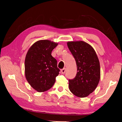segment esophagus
Returning <instances> with one entry per match:
<instances>
[{"label":"esophagus","mask_w":122,"mask_h":122,"mask_svg":"<svg viewBox=\"0 0 122 122\" xmlns=\"http://www.w3.org/2000/svg\"><path fill=\"white\" fill-rule=\"evenodd\" d=\"M66 72V68H64L61 70V74H65Z\"/></svg>","instance_id":"esophagus-1"}]
</instances>
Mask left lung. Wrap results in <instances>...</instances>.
I'll list each match as a JSON object with an SVG mask.
<instances>
[{"instance_id":"1","label":"left lung","mask_w":122,"mask_h":122,"mask_svg":"<svg viewBox=\"0 0 122 122\" xmlns=\"http://www.w3.org/2000/svg\"><path fill=\"white\" fill-rule=\"evenodd\" d=\"M67 45L77 69L75 78L69 80V90L77 97H87L96 89L100 78L99 59L93 48L86 42H68Z\"/></svg>"}]
</instances>
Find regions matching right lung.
<instances>
[{
  "label": "right lung",
  "mask_w": 122,
  "mask_h": 122,
  "mask_svg": "<svg viewBox=\"0 0 122 122\" xmlns=\"http://www.w3.org/2000/svg\"><path fill=\"white\" fill-rule=\"evenodd\" d=\"M57 44L49 40H40L29 49L25 60V74L31 86L39 92L52 87L60 70L51 52Z\"/></svg>",
  "instance_id": "right-lung-1"
}]
</instances>
